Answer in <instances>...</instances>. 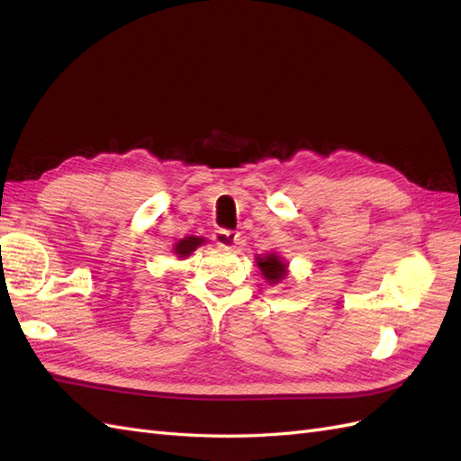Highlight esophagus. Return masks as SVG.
<instances>
[{"label": "esophagus", "mask_w": 461, "mask_h": 461, "mask_svg": "<svg viewBox=\"0 0 461 461\" xmlns=\"http://www.w3.org/2000/svg\"><path fill=\"white\" fill-rule=\"evenodd\" d=\"M213 240H215V244H217L219 248H222V249H234L236 242H239V232L227 230V229H219V230H215V234H213Z\"/></svg>", "instance_id": "esophagus-1"}]
</instances>
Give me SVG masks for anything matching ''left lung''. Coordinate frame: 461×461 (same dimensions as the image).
I'll use <instances>...</instances> for the list:
<instances>
[{"mask_svg":"<svg viewBox=\"0 0 461 461\" xmlns=\"http://www.w3.org/2000/svg\"><path fill=\"white\" fill-rule=\"evenodd\" d=\"M258 265H259L263 276L267 278L271 285L283 281V278L286 276V263H283L281 258H278L276 254H269L265 258H259Z\"/></svg>","mask_w":461,"mask_h":461,"instance_id":"1","label":"left lung"}]
</instances>
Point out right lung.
Returning a JSON list of instances; mask_svg holds the SVG:
<instances>
[{
    "label": "right lung",
    "mask_w": 461,
    "mask_h": 461,
    "mask_svg": "<svg viewBox=\"0 0 461 461\" xmlns=\"http://www.w3.org/2000/svg\"><path fill=\"white\" fill-rule=\"evenodd\" d=\"M203 240L202 239H196V236H186V239L180 240L176 246H175V254H178L180 258H186L190 256L194 249H196Z\"/></svg>",
    "instance_id": "1"
}]
</instances>
